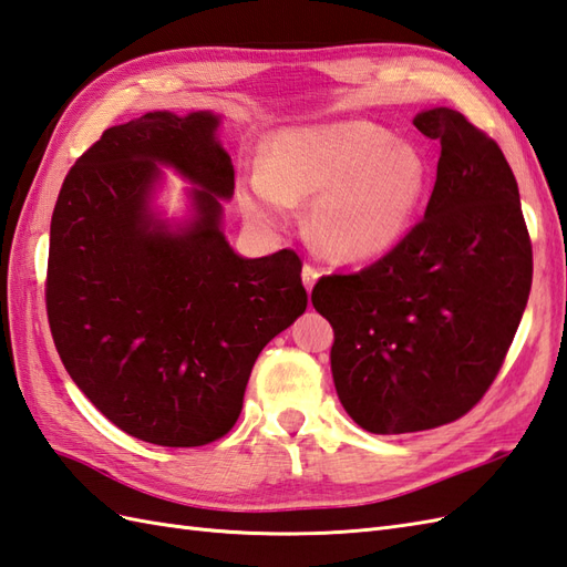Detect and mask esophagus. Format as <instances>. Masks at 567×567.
Masks as SVG:
<instances>
[{"label": "esophagus", "instance_id": "esophagus-1", "mask_svg": "<svg viewBox=\"0 0 567 567\" xmlns=\"http://www.w3.org/2000/svg\"><path fill=\"white\" fill-rule=\"evenodd\" d=\"M321 278V270L319 268H313V266H309V262H307V266L305 268H301V282H305V287H307V292H311V289H313V285H316V280H319Z\"/></svg>", "mask_w": 567, "mask_h": 567}]
</instances>
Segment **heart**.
I'll list each match as a JSON object with an SVG mask.
<instances>
[{
    "mask_svg": "<svg viewBox=\"0 0 567 567\" xmlns=\"http://www.w3.org/2000/svg\"><path fill=\"white\" fill-rule=\"evenodd\" d=\"M432 188V164L413 142L391 140L370 121L285 130L268 166L241 186L246 215L266 227L285 224L297 200H311L316 248L343 262L372 260L411 231Z\"/></svg>",
    "mask_w": 567,
    "mask_h": 567,
    "instance_id": "b5f03b06",
    "label": "heart"
}]
</instances>
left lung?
Instances as JSON below:
<instances>
[{
  "label": "left lung",
  "instance_id": "left-lung-1",
  "mask_svg": "<svg viewBox=\"0 0 567 567\" xmlns=\"http://www.w3.org/2000/svg\"><path fill=\"white\" fill-rule=\"evenodd\" d=\"M413 125L442 147L425 217L384 258L311 292L336 333L338 399L374 434L466 415L503 367L532 289L519 188L497 142L452 109Z\"/></svg>",
  "mask_w": 567,
  "mask_h": 567
}]
</instances>
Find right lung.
Here are the masks:
<instances>
[{"label": "right lung", "mask_w": 567, "mask_h": 567, "mask_svg": "<svg viewBox=\"0 0 567 567\" xmlns=\"http://www.w3.org/2000/svg\"><path fill=\"white\" fill-rule=\"evenodd\" d=\"M209 111H154L79 156L50 221L45 305L64 370L123 432L203 446L239 420L260 350L307 309L295 251L241 258L221 234L234 166ZM190 179L194 217L151 209L161 166Z\"/></svg>", "instance_id": "obj_1"}]
</instances>
